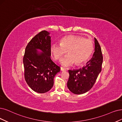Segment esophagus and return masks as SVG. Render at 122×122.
Listing matches in <instances>:
<instances>
[{"instance_id": "34e87169", "label": "esophagus", "mask_w": 122, "mask_h": 122, "mask_svg": "<svg viewBox=\"0 0 122 122\" xmlns=\"http://www.w3.org/2000/svg\"><path fill=\"white\" fill-rule=\"evenodd\" d=\"M61 70L62 71H66L67 70H66V69H65V68H63V67H61Z\"/></svg>"}]
</instances>
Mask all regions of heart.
Instances as JSON below:
<instances>
[{
  "label": "heart",
  "instance_id": "obj_1",
  "mask_svg": "<svg viewBox=\"0 0 122 122\" xmlns=\"http://www.w3.org/2000/svg\"><path fill=\"white\" fill-rule=\"evenodd\" d=\"M50 51L55 60H59L67 51L69 54L62 59L60 64L64 67H69L75 62L79 64L87 61L93 53V45L91 40L70 35L62 38L60 44L52 43Z\"/></svg>",
  "mask_w": 122,
  "mask_h": 122
}]
</instances>
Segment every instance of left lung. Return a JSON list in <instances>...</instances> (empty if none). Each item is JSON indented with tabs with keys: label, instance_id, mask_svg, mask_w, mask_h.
I'll list each match as a JSON object with an SVG mask.
<instances>
[{
	"label": "left lung",
	"instance_id": "8db88e82",
	"mask_svg": "<svg viewBox=\"0 0 122 122\" xmlns=\"http://www.w3.org/2000/svg\"><path fill=\"white\" fill-rule=\"evenodd\" d=\"M94 52L92 57L82 68L69 70V77L67 87L76 94H81L91 89L102 70L103 57L101 46L94 38Z\"/></svg>",
	"mask_w": 122,
	"mask_h": 122
}]
</instances>
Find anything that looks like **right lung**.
I'll use <instances>...</instances> for the list:
<instances>
[{"label":"right lung","mask_w":122,"mask_h":122,"mask_svg":"<svg viewBox=\"0 0 122 122\" xmlns=\"http://www.w3.org/2000/svg\"><path fill=\"white\" fill-rule=\"evenodd\" d=\"M50 46V33L43 30L30 41L25 49V80L30 88L38 93L49 91L53 86L54 77L60 71V67L51 60Z\"/></svg>","instance_id":"1"}]
</instances>
